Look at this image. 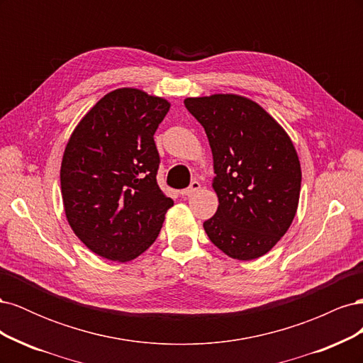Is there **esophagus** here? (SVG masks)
Here are the masks:
<instances>
[{
    "label": "esophagus",
    "instance_id": "esophagus-1",
    "mask_svg": "<svg viewBox=\"0 0 363 363\" xmlns=\"http://www.w3.org/2000/svg\"><path fill=\"white\" fill-rule=\"evenodd\" d=\"M201 188V184H200V182H196V180H194L192 183H191V186L189 188H186V189H183L182 191V195H184V196H189V195H192L194 192H196Z\"/></svg>",
    "mask_w": 363,
    "mask_h": 363
}]
</instances>
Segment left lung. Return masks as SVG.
Masks as SVG:
<instances>
[{"label":"left lung","mask_w":363,"mask_h":363,"mask_svg":"<svg viewBox=\"0 0 363 363\" xmlns=\"http://www.w3.org/2000/svg\"><path fill=\"white\" fill-rule=\"evenodd\" d=\"M213 156L216 213L203 227L228 257L257 259L288 232L301 168L291 138L265 108L235 94L186 98Z\"/></svg>","instance_id":"8db88e82"}]
</instances>
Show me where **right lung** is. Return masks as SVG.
Segmentation results:
<instances>
[{
	"label": "right lung",
	"instance_id": "1",
	"mask_svg": "<svg viewBox=\"0 0 363 363\" xmlns=\"http://www.w3.org/2000/svg\"><path fill=\"white\" fill-rule=\"evenodd\" d=\"M169 107L160 96L121 87L72 131L60 168L63 207L72 232L98 256L133 260L159 236L174 201L156 180L152 136Z\"/></svg>",
	"mask_w": 363,
	"mask_h": 363
}]
</instances>
